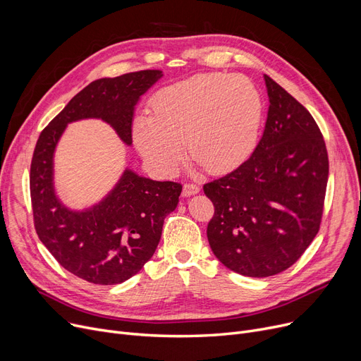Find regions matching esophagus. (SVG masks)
I'll list each match as a JSON object with an SVG mask.
<instances>
[{"label": "esophagus", "mask_w": 361, "mask_h": 361, "mask_svg": "<svg viewBox=\"0 0 361 361\" xmlns=\"http://www.w3.org/2000/svg\"><path fill=\"white\" fill-rule=\"evenodd\" d=\"M199 192H200V187H199L197 184H195V183H185V184L183 185V196H184V197L193 196V195H196V193H199Z\"/></svg>", "instance_id": "34e87169"}]
</instances>
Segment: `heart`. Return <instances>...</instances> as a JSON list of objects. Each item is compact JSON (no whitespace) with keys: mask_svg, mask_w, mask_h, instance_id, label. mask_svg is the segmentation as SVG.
Here are the masks:
<instances>
[{"mask_svg":"<svg viewBox=\"0 0 361 361\" xmlns=\"http://www.w3.org/2000/svg\"><path fill=\"white\" fill-rule=\"evenodd\" d=\"M152 112L133 123V140L162 176L178 169L188 154L212 174L225 173L255 150L264 112L257 86L244 75L197 74L161 89Z\"/></svg>","mask_w":361,"mask_h":361,"instance_id":"1","label":"heart"}]
</instances>
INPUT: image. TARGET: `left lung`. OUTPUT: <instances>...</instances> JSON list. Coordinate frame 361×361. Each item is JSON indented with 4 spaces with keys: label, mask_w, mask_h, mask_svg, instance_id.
Here are the masks:
<instances>
[{
    "label": "left lung",
    "mask_w": 361,
    "mask_h": 361,
    "mask_svg": "<svg viewBox=\"0 0 361 361\" xmlns=\"http://www.w3.org/2000/svg\"><path fill=\"white\" fill-rule=\"evenodd\" d=\"M269 109L263 136L238 168L203 185L215 214L207 240L228 269L253 278L288 269L316 237L329 159L312 114L264 74Z\"/></svg>",
    "instance_id": "left-lung-1"
}]
</instances>
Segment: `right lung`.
Here are the masks:
<instances>
[{
	"label": "right lung",
	"mask_w": 361,
	"mask_h": 361,
	"mask_svg": "<svg viewBox=\"0 0 361 361\" xmlns=\"http://www.w3.org/2000/svg\"><path fill=\"white\" fill-rule=\"evenodd\" d=\"M162 78L161 70L127 73L87 85L42 131L30 164V199L37 237L64 269L87 282L116 286L136 275L154 256L164 219L183 185L154 181L126 169L116 188L97 206L73 212L56 199L52 158L66 126L101 118L131 145V121L142 94Z\"/></svg>",
	"instance_id": "right-lung-1"
}]
</instances>
